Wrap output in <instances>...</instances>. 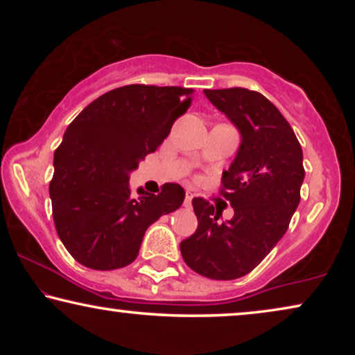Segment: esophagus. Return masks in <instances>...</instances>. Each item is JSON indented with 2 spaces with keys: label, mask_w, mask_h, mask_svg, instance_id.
<instances>
[{
  "label": "esophagus",
  "mask_w": 355,
  "mask_h": 355,
  "mask_svg": "<svg viewBox=\"0 0 355 355\" xmlns=\"http://www.w3.org/2000/svg\"><path fill=\"white\" fill-rule=\"evenodd\" d=\"M192 193L191 192H187L186 193V198H184V205H186V207H191V203H192Z\"/></svg>",
  "instance_id": "obj_1"
}]
</instances>
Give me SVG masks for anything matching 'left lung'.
<instances>
[{
    "label": "left lung",
    "mask_w": 355,
    "mask_h": 355,
    "mask_svg": "<svg viewBox=\"0 0 355 355\" xmlns=\"http://www.w3.org/2000/svg\"><path fill=\"white\" fill-rule=\"evenodd\" d=\"M239 129L241 147L223 171L221 196L234 208L230 221L202 197L192 200L197 231L181 242L187 266L210 279L250 273L278 244L300 202L302 148L279 110L259 92L203 90Z\"/></svg>",
    "instance_id": "1"
}]
</instances>
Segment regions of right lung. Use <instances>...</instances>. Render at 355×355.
Instances as JSON below:
<instances>
[{"instance_id":"add662e5","label":"right lung","mask_w":355,"mask_h":355,"mask_svg":"<svg viewBox=\"0 0 355 355\" xmlns=\"http://www.w3.org/2000/svg\"><path fill=\"white\" fill-rule=\"evenodd\" d=\"M192 89L124 85L106 92L67 125L50 182L53 220L67 252L87 268L116 270L137 259L147 227L182 205L186 192L168 182L158 196L129 174L168 137L192 103Z\"/></svg>"}]
</instances>
